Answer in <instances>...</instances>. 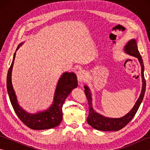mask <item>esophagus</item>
<instances>
[{"label": "esophagus", "instance_id": "1", "mask_svg": "<svg viewBox=\"0 0 150 150\" xmlns=\"http://www.w3.org/2000/svg\"><path fill=\"white\" fill-rule=\"evenodd\" d=\"M77 76L78 81L80 82H82L84 81H85L86 78V72L83 69L78 71L77 73Z\"/></svg>", "mask_w": 150, "mask_h": 150}]
</instances>
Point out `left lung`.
I'll return each instance as SVG.
<instances>
[{
  "label": "left lung",
  "instance_id": "left-lung-1",
  "mask_svg": "<svg viewBox=\"0 0 150 150\" xmlns=\"http://www.w3.org/2000/svg\"><path fill=\"white\" fill-rule=\"evenodd\" d=\"M124 51L127 54H129V55L137 57L140 64H141V77L142 81L141 93L134 106L125 116L120 118H109L103 116L102 115L97 113L93 110V106H92V98L90 90L87 86H85L84 93L87 97L89 104V115L87 118V122L91 126L97 130H100V131L104 132L118 131V130L123 128L124 126H126L132 120L133 117L135 116L144 96L146 91V80L144 75V64H143L141 54H140L138 50L136 40L132 39L131 40H129L126 45L124 46Z\"/></svg>",
  "mask_w": 150,
  "mask_h": 150
}]
</instances>
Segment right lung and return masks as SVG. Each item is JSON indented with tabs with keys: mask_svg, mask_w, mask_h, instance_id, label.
Returning <instances> with one entry per match:
<instances>
[{
	"mask_svg": "<svg viewBox=\"0 0 150 150\" xmlns=\"http://www.w3.org/2000/svg\"><path fill=\"white\" fill-rule=\"evenodd\" d=\"M22 43L18 46L17 50L22 46ZM15 53L11 66L7 75V90L11 104L18 117L30 128L37 130L55 128L61 122L62 120V108L64 100L73 89L77 87V76L74 73L65 72L61 75L57 85L53 98V103L49 109L40 111L35 114L26 112L18 104L15 91L11 82V72L15 58Z\"/></svg>",
	"mask_w": 150,
	"mask_h": 150,
	"instance_id": "add662e5",
	"label": "right lung"
}]
</instances>
